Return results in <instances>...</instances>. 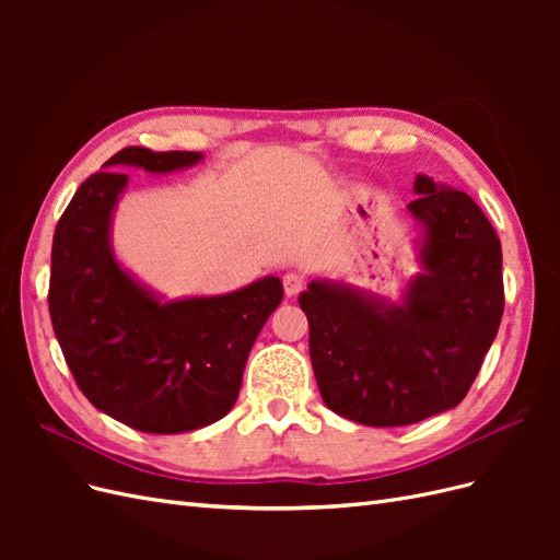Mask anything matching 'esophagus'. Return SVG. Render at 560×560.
I'll return each mask as SVG.
<instances>
[{
	"mask_svg": "<svg viewBox=\"0 0 560 560\" xmlns=\"http://www.w3.org/2000/svg\"><path fill=\"white\" fill-rule=\"evenodd\" d=\"M282 287H284V294L292 299V296H296V294L303 292V287H306V280H303V278L296 276V273H287V276L282 278Z\"/></svg>",
	"mask_w": 560,
	"mask_h": 560,
	"instance_id": "1",
	"label": "esophagus"
}]
</instances>
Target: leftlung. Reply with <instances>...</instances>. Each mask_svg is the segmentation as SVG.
Masks as SVG:
<instances>
[{
    "mask_svg": "<svg viewBox=\"0 0 560 560\" xmlns=\"http://www.w3.org/2000/svg\"><path fill=\"white\" fill-rule=\"evenodd\" d=\"M409 212L425 229L404 306L313 280L299 306L311 362L329 409L371 428H399L460 404L504 311L502 247L467 194L416 177Z\"/></svg>",
    "mask_w": 560,
    "mask_h": 560,
    "instance_id": "1",
    "label": "left lung"
}]
</instances>
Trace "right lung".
<instances>
[{"label": "right lung", "mask_w": 560, "mask_h": 560, "mask_svg": "<svg viewBox=\"0 0 560 560\" xmlns=\"http://www.w3.org/2000/svg\"><path fill=\"white\" fill-rule=\"evenodd\" d=\"M196 161L198 151L121 149L79 186L50 249L48 313L79 389L95 409L149 434L224 418L282 301V282L270 276L233 294L161 303L116 264L109 222L128 182L116 167L171 173Z\"/></svg>", "instance_id": "1"}]
</instances>
